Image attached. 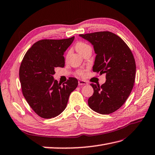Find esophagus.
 <instances>
[{
    "mask_svg": "<svg viewBox=\"0 0 155 155\" xmlns=\"http://www.w3.org/2000/svg\"><path fill=\"white\" fill-rule=\"evenodd\" d=\"M78 84L79 85H86V84H88V83L85 81L79 80L78 81Z\"/></svg>",
    "mask_w": 155,
    "mask_h": 155,
    "instance_id": "34e87169",
    "label": "esophagus"
}]
</instances>
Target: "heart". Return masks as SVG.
I'll return each instance as SVG.
<instances>
[{
	"label": "heart",
	"instance_id": "1",
	"mask_svg": "<svg viewBox=\"0 0 155 155\" xmlns=\"http://www.w3.org/2000/svg\"><path fill=\"white\" fill-rule=\"evenodd\" d=\"M75 49H76V50L79 53H81V55H82V54L85 51H87V50L91 49V47L84 42L79 41L76 44V45H75ZM77 74L78 76L82 77L84 75V71L82 69H79L77 71Z\"/></svg>",
	"mask_w": 155,
	"mask_h": 155
}]
</instances>
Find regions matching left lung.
<instances>
[{"label":"left lung","instance_id":"1","mask_svg":"<svg viewBox=\"0 0 155 155\" xmlns=\"http://www.w3.org/2000/svg\"><path fill=\"white\" fill-rule=\"evenodd\" d=\"M79 35L94 47L96 56L92 71L106 74V82L101 86L91 84L94 93L88 98V106L97 113H113L125 102L134 87L136 73L134 55L123 39L112 32Z\"/></svg>","mask_w":155,"mask_h":155}]
</instances>
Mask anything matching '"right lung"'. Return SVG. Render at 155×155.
<instances>
[{
	"label": "right lung",
	"mask_w": 155,
	"mask_h": 155,
	"mask_svg": "<svg viewBox=\"0 0 155 155\" xmlns=\"http://www.w3.org/2000/svg\"><path fill=\"white\" fill-rule=\"evenodd\" d=\"M74 39H41L28 50L21 61L19 77L21 91L35 114L45 119L55 117L66 108L78 81L70 77L62 85L53 78L55 68L64 67V53Z\"/></svg>",
	"instance_id": "add662e5"
}]
</instances>
